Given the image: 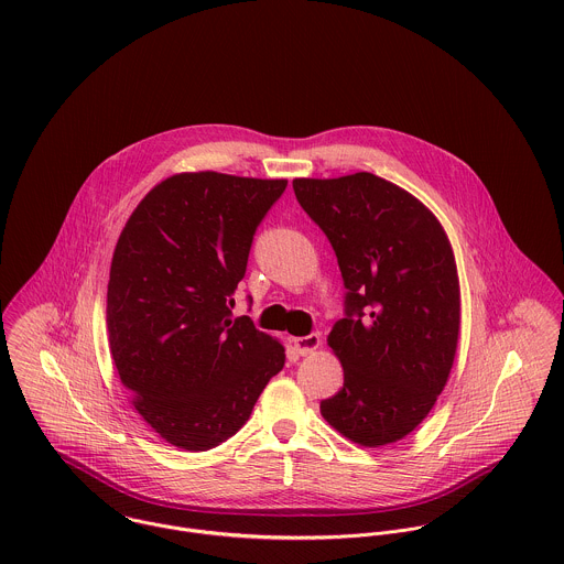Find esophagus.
I'll list each match as a JSON object with an SVG mask.
<instances>
[{
  "instance_id": "34e87169",
  "label": "esophagus",
  "mask_w": 564,
  "mask_h": 564,
  "mask_svg": "<svg viewBox=\"0 0 564 564\" xmlns=\"http://www.w3.org/2000/svg\"><path fill=\"white\" fill-rule=\"evenodd\" d=\"M293 345H295L297 354H302V356H308V354H313L315 349H319V345H322V336H319V334L297 336V338H293Z\"/></svg>"
}]
</instances>
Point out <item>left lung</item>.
<instances>
[{"mask_svg": "<svg viewBox=\"0 0 564 564\" xmlns=\"http://www.w3.org/2000/svg\"><path fill=\"white\" fill-rule=\"evenodd\" d=\"M293 191L347 289L345 317L327 336L345 378L323 400V419L358 445L395 443L427 416L454 365L460 289L452 245L416 197L373 173L297 177Z\"/></svg>", "mask_w": 564, "mask_h": 564, "instance_id": "8db88e82", "label": "left lung"}]
</instances>
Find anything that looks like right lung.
<instances>
[{"mask_svg": "<svg viewBox=\"0 0 564 564\" xmlns=\"http://www.w3.org/2000/svg\"><path fill=\"white\" fill-rule=\"evenodd\" d=\"M286 180L177 173L130 215L110 264L106 325L121 384L139 414L180 449L235 436L284 347L232 319L256 228Z\"/></svg>", "mask_w": 564, "mask_h": 564, "instance_id": "obj_1", "label": "right lung"}]
</instances>
